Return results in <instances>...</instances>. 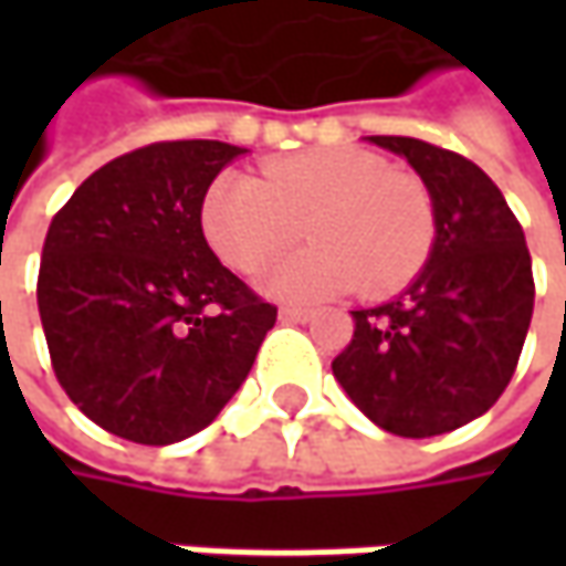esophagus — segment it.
Segmentation results:
<instances>
[{
  "instance_id": "obj_1",
  "label": "esophagus",
  "mask_w": 566,
  "mask_h": 566,
  "mask_svg": "<svg viewBox=\"0 0 566 566\" xmlns=\"http://www.w3.org/2000/svg\"><path fill=\"white\" fill-rule=\"evenodd\" d=\"M312 315H315V312H312V308H302V305H283V308H280V317H283V321H295V324H298V321H308Z\"/></svg>"
}]
</instances>
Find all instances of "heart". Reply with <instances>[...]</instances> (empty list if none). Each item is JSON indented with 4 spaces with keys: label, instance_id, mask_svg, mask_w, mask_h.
<instances>
[{
    "label": "heart",
    "instance_id": "1",
    "mask_svg": "<svg viewBox=\"0 0 566 566\" xmlns=\"http://www.w3.org/2000/svg\"><path fill=\"white\" fill-rule=\"evenodd\" d=\"M302 227L315 245L268 276L273 295L312 302L356 286L365 298H384L424 268L434 207L416 176L353 147L280 157L261 169V179L223 172L201 201L210 249L239 273L268 268Z\"/></svg>",
    "mask_w": 566,
    "mask_h": 566
}]
</instances>
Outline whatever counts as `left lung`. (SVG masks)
Masks as SVG:
<instances>
[{"mask_svg": "<svg viewBox=\"0 0 566 566\" xmlns=\"http://www.w3.org/2000/svg\"><path fill=\"white\" fill-rule=\"evenodd\" d=\"M368 142L422 176L438 235L409 290L353 312L334 378L384 431L431 438L489 412L511 384L533 321V258L501 188L472 160L419 138Z\"/></svg>", "mask_w": 566, "mask_h": 566, "instance_id": "left-lung-1", "label": "left lung"}]
</instances>
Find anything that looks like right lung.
Segmentation results:
<instances>
[{
    "mask_svg": "<svg viewBox=\"0 0 566 566\" xmlns=\"http://www.w3.org/2000/svg\"><path fill=\"white\" fill-rule=\"evenodd\" d=\"M223 142H157L87 176L50 223L36 308L62 390L135 444L198 434L249 378L276 308L201 229Z\"/></svg>",
    "mask_w": 566,
    "mask_h": 566,
    "instance_id": "obj_1",
    "label": "right lung"
}]
</instances>
